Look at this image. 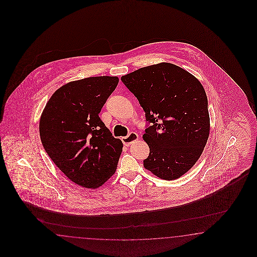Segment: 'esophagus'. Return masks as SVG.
<instances>
[{
  "label": "esophagus",
  "instance_id": "obj_1",
  "mask_svg": "<svg viewBox=\"0 0 257 257\" xmlns=\"http://www.w3.org/2000/svg\"><path fill=\"white\" fill-rule=\"evenodd\" d=\"M138 140H139V135L137 133H131L127 137H124V138L121 139L124 146H127V147L131 146L133 143H135Z\"/></svg>",
  "mask_w": 257,
  "mask_h": 257
}]
</instances>
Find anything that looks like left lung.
<instances>
[{"mask_svg": "<svg viewBox=\"0 0 257 257\" xmlns=\"http://www.w3.org/2000/svg\"><path fill=\"white\" fill-rule=\"evenodd\" d=\"M140 101L151 126L146 170L163 180L178 179L203 152L210 132L208 101L201 82L182 68L162 62L121 76Z\"/></svg>", "mask_w": 257, "mask_h": 257, "instance_id": "1", "label": "left lung"}]
</instances>
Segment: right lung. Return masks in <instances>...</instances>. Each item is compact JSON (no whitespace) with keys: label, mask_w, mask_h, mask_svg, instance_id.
Returning a JSON list of instances; mask_svg holds the SVG:
<instances>
[{"label":"right lung","mask_w":257,"mask_h":257,"mask_svg":"<svg viewBox=\"0 0 257 257\" xmlns=\"http://www.w3.org/2000/svg\"><path fill=\"white\" fill-rule=\"evenodd\" d=\"M117 83V76L70 82L52 95L41 114L39 135L48 156L81 187H100L117 170L123 144L99 113Z\"/></svg>","instance_id":"add662e5"}]
</instances>
